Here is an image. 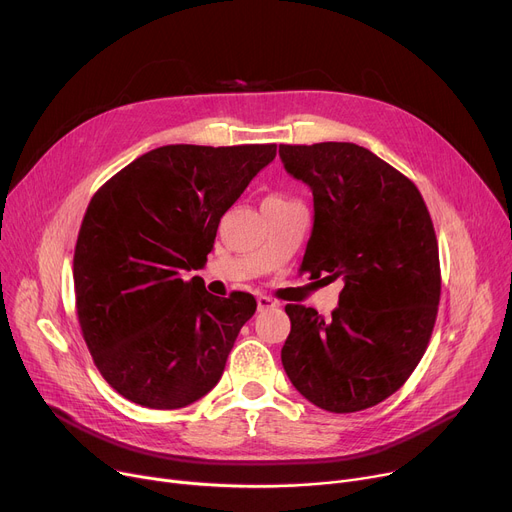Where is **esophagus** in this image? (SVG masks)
<instances>
[{"mask_svg": "<svg viewBox=\"0 0 512 512\" xmlns=\"http://www.w3.org/2000/svg\"><path fill=\"white\" fill-rule=\"evenodd\" d=\"M276 307V301L274 299H270V297H257V309L259 311H267V309H274Z\"/></svg>", "mask_w": 512, "mask_h": 512, "instance_id": "34e87169", "label": "esophagus"}]
</instances>
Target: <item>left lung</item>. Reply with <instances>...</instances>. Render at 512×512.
I'll return each mask as SVG.
<instances>
[{
  "mask_svg": "<svg viewBox=\"0 0 512 512\" xmlns=\"http://www.w3.org/2000/svg\"><path fill=\"white\" fill-rule=\"evenodd\" d=\"M280 159L313 193L301 270L344 282L330 319L286 305L284 371L319 409H369L409 380L436 324L442 280L432 218L407 176L355 143L280 145Z\"/></svg>",
  "mask_w": 512,
  "mask_h": 512,
  "instance_id": "left-lung-1",
  "label": "left lung"
}]
</instances>
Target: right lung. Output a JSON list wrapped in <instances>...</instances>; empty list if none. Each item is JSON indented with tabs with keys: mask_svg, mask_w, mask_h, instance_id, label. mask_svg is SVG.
Wrapping results in <instances>:
<instances>
[{
	"mask_svg": "<svg viewBox=\"0 0 512 512\" xmlns=\"http://www.w3.org/2000/svg\"><path fill=\"white\" fill-rule=\"evenodd\" d=\"M276 145H166L93 195L74 249L76 313L105 382L149 409H182L220 382L249 292L213 297L199 276L222 215Z\"/></svg>",
	"mask_w": 512,
	"mask_h": 512,
	"instance_id": "add662e5",
	"label": "right lung"
}]
</instances>
